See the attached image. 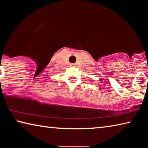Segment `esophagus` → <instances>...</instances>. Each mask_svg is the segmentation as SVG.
<instances>
[{"instance_id": "obj_1", "label": "esophagus", "mask_w": 148, "mask_h": 148, "mask_svg": "<svg viewBox=\"0 0 148 148\" xmlns=\"http://www.w3.org/2000/svg\"><path fill=\"white\" fill-rule=\"evenodd\" d=\"M70 66H76V64H75L74 63H71V64H70Z\"/></svg>"}]
</instances>
